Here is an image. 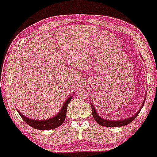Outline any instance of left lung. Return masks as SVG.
<instances>
[{
	"mask_svg": "<svg viewBox=\"0 0 157 157\" xmlns=\"http://www.w3.org/2000/svg\"><path fill=\"white\" fill-rule=\"evenodd\" d=\"M145 103V100L143 101L142 107H141L140 109H139V111L137 112L135 116L131 117V118H127V119H124V120H120V121H108L106 119H104V118H101V117L99 116V115L97 114V112H96L95 108L93 106L92 104H90L91 105V109H92V115H93V117L94 118V120L97 121L98 124H100V125L104 126H107V127H118V126H126L127 124H129L130 122H132L134 119H135L136 117L137 116V115L139 114V113L140 112L141 109L143 107Z\"/></svg>",
	"mask_w": 157,
	"mask_h": 157,
	"instance_id": "8db88e82",
	"label": "left lung"
}]
</instances>
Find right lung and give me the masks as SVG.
<instances>
[{
    "label": "right lung",
    "mask_w": 157,
    "mask_h": 157,
    "mask_svg": "<svg viewBox=\"0 0 157 157\" xmlns=\"http://www.w3.org/2000/svg\"><path fill=\"white\" fill-rule=\"evenodd\" d=\"M72 99V97H70L68 99L67 101L64 103L63 106L62 107L61 109L60 112L56 115L53 118H50L48 120H43V121H37V120H33L30 119V118H27V117L24 116L22 115L19 111V114L22 117V118L25 121L26 124H28L31 127L35 128L36 129L39 130H49V129H53L55 128H57L63 124L64 120L66 118V115H67V107L68 104L70 102V101Z\"/></svg>",
    "instance_id": "add662e5"
}]
</instances>
